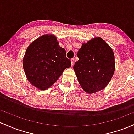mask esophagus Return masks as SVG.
I'll return each instance as SVG.
<instances>
[{"label": "esophagus", "instance_id": "34e87169", "mask_svg": "<svg viewBox=\"0 0 134 134\" xmlns=\"http://www.w3.org/2000/svg\"><path fill=\"white\" fill-rule=\"evenodd\" d=\"M71 66H73V64H74V63H75L74 59H71Z\"/></svg>", "mask_w": 134, "mask_h": 134}]
</instances>
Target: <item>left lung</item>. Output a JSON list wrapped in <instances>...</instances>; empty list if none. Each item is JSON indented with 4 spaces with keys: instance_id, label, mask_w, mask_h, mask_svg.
Returning <instances> with one entry per match:
<instances>
[{
    "instance_id": "left-lung-1",
    "label": "left lung",
    "mask_w": 134,
    "mask_h": 134,
    "mask_svg": "<svg viewBox=\"0 0 134 134\" xmlns=\"http://www.w3.org/2000/svg\"><path fill=\"white\" fill-rule=\"evenodd\" d=\"M79 61L73 69L80 85L87 94L104 89L115 70L113 51L100 37L83 43L77 53Z\"/></svg>"
}]
</instances>
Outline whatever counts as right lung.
I'll use <instances>...</instances> for the list:
<instances>
[{"mask_svg":"<svg viewBox=\"0 0 134 134\" xmlns=\"http://www.w3.org/2000/svg\"><path fill=\"white\" fill-rule=\"evenodd\" d=\"M23 66L31 85L43 91L52 86L71 61L66 58V51L59 46L55 35L46 34L35 40L27 48Z\"/></svg>","mask_w":134,"mask_h":134,"instance_id":"right-lung-1","label":"right lung"}]
</instances>
